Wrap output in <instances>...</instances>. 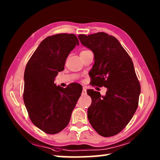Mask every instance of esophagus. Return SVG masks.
I'll use <instances>...</instances> for the list:
<instances>
[{
	"label": "esophagus",
	"instance_id": "1",
	"mask_svg": "<svg viewBox=\"0 0 160 160\" xmlns=\"http://www.w3.org/2000/svg\"><path fill=\"white\" fill-rule=\"evenodd\" d=\"M86 93H87V92H86V88L85 87H83V89L82 91V95H86Z\"/></svg>",
	"mask_w": 160,
	"mask_h": 160
}]
</instances>
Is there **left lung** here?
<instances>
[{"instance_id": "obj_1", "label": "left lung", "mask_w": 160, "mask_h": 160, "mask_svg": "<svg viewBox=\"0 0 160 160\" xmlns=\"http://www.w3.org/2000/svg\"><path fill=\"white\" fill-rule=\"evenodd\" d=\"M78 38L94 53L95 63L89 73L91 85L108 89L105 96L87 90L92 98L88 120L100 135H116L128 125L138 107L141 88L132 60L112 35L99 32Z\"/></svg>"}]
</instances>
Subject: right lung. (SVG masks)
I'll return each mask as SVG.
<instances>
[{
  "label": "right lung",
  "mask_w": 160,
  "mask_h": 160,
  "mask_svg": "<svg viewBox=\"0 0 160 160\" xmlns=\"http://www.w3.org/2000/svg\"><path fill=\"white\" fill-rule=\"evenodd\" d=\"M79 40L74 34L59 33L40 42L28 62L24 72L23 101L34 125L49 135L62 131L82 93V85L56 86L55 78L64 70L66 59Z\"/></svg>",
  "instance_id": "1"
}]
</instances>
